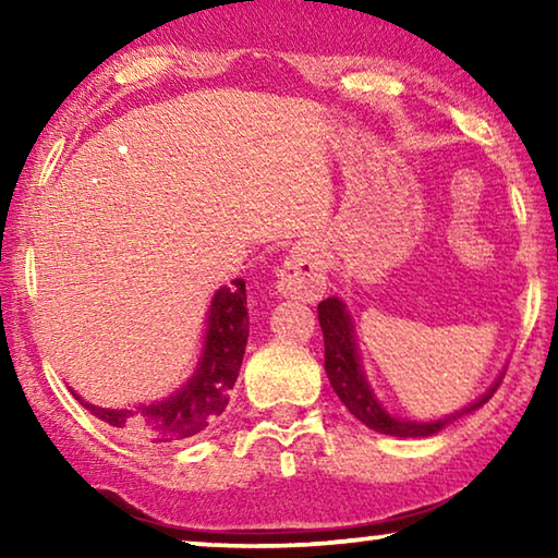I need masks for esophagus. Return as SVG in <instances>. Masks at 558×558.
I'll use <instances>...</instances> for the list:
<instances>
[{
	"mask_svg": "<svg viewBox=\"0 0 558 558\" xmlns=\"http://www.w3.org/2000/svg\"><path fill=\"white\" fill-rule=\"evenodd\" d=\"M276 290L282 298L315 302L327 290V270L323 258L310 245H295L278 270Z\"/></svg>",
	"mask_w": 558,
	"mask_h": 558,
	"instance_id": "esophagus-1",
	"label": "esophagus"
}]
</instances>
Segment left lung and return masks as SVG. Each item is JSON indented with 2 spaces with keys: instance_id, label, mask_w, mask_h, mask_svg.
<instances>
[{
  "instance_id": "8db88e82",
  "label": "left lung",
  "mask_w": 558,
  "mask_h": 558,
  "mask_svg": "<svg viewBox=\"0 0 558 558\" xmlns=\"http://www.w3.org/2000/svg\"><path fill=\"white\" fill-rule=\"evenodd\" d=\"M317 317L325 335V372L329 376V384H332L335 393L339 396V401L347 405L349 413L356 415L366 428L384 433V436H396V438L436 436V433L446 428L448 423L458 421L460 415L472 413L493 399V393L497 391V381L502 379V374H499V379L489 386L477 401H472L470 405H465V409L446 415V418H438V421L399 418V415H393L384 409V403L376 399L369 381H366L362 356H359V347L354 337V323L344 302L339 298L323 300L317 305Z\"/></svg>"
}]
</instances>
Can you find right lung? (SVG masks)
Returning a JSON list of instances; mask_svg holds the SVG:
<instances>
[{
  "label": "right lung",
  "mask_w": 558,
  "mask_h": 558,
  "mask_svg": "<svg viewBox=\"0 0 558 558\" xmlns=\"http://www.w3.org/2000/svg\"><path fill=\"white\" fill-rule=\"evenodd\" d=\"M248 342V307H245V282L235 278L231 288L214 292L206 313L204 347L189 379L162 401L122 405V409H100L83 401L86 409L108 423L112 430L130 440L149 446H169L199 436L214 426L229 403V391L239 379L241 362Z\"/></svg>",
  "instance_id": "add662e5"
}]
</instances>
